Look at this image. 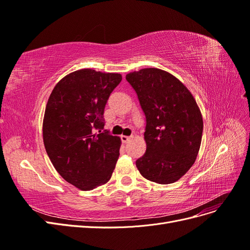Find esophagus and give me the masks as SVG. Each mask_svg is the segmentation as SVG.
I'll list each match as a JSON object with an SVG mask.
<instances>
[{"mask_svg":"<svg viewBox=\"0 0 250 250\" xmlns=\"http://www.w3.org/2000/svg\"><path fill=\"white\" fill-rule=\"evenodd\" d=\"M130 137H126V135H122V137H121V140H122L123 143H128L130 141Z\"/></svg>","mask_w":250,"mask_h":250,"instance_id":"34e87169","label":"esophagus"}]
</instances>
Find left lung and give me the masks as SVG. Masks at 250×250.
<instances>
[{
	"label": "left lung",
	"mask_w": 250,
	"mask_h": 250,
	"mask_svg": "<svg viewBox=\"0 0 250 250\" xmlns=\"http://www.w3.org/2000/svg\"><path fill=\"white\" fill-rule=\"evenodd\" d=\"M146 116V152L135 162L143 177L173 184L198 155L203 121L193 95L172 74L147 67L126 75Z\"/></svg>",
	"instance_id": "obj_1"
}]
</instances>
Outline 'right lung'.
<instances>
[{
    "label": "right lung",
    "mask_w": 250,
    "mask_h": 250,
    "mask_svg": "<svg viewBox=\"0 0 250 250\" xmlns=\"http://www.w3.org/2000/svg\"><path fill=\"white\" fill-rule=\"evenodd\" d=\"M121 80L118 73L82 69L64 76L49 97L42 122L44 148L60 176L79 190L106 184L115 170L121 140L101 129L105 104Z\"/></svg>",
    "instance_id": "1"
}]
</instances>
